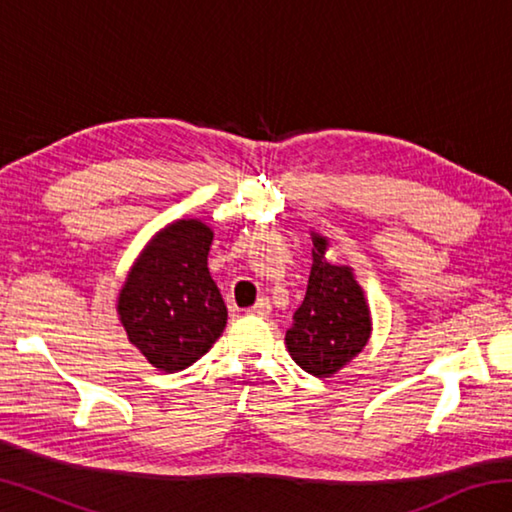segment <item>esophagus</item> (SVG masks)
Here are the masks:
<instances>
[{"label":"esophagus","instance_id":"esophagus-1","mask_svg":"<svg viewBox=\"0 0 512 512\" xmlns=\"http://www.w3.org/2000/svg\"><path fill=\"white\" fill-rule=\"evenodd\" d=\"M248 311L253 316H268V314H271V300H268V298H257L255 305L250 307Z\"/></svg>","mask_w":512,"mask_h":512}]
</instances>
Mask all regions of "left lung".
I'll use <instances>...</instances> for the list:
<instances>
[{"instance_id":"obj_1","label":"left lung","mask_w":512,"mask_h":512,"mask_svg":"<svg viewBox=\"0 0 512 512\" xmlns=\"http://www.w3.org/2000/svg\"><path fill=\"white\" fill-rule=\"evenodd\" d=\"M327 239L314 235L311 273L302 305L287 329V350L314 377H332L370 339V307L350 266L327 262Z\"/></svg>"}]
</instances>
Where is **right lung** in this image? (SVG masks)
Instances as JSON below:
<instances>
[{"label": "right lung", "mask_w": 512, "mask_h": 512, "mask_svg": "<svg viewBox=\"0 0 512 512\" xmlns=\"http://www.w3.org/2000/svg\"><path fill=\"white\" fill-rule=\"evenodd\" d=\"M212 239L210 225L198 219L169 223L142 250L119 291L117 311L128 341L158 370L192 366L228 320L207 268Z\"/></svg>", "instance_id": "obj_1"}]
</instances>
